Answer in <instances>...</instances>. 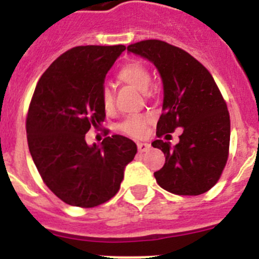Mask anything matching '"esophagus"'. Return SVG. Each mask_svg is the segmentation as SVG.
Listing matches in <instances>:
<instances>
[{
    "label": "esophagus",
    "mask_w": 259,
    "mask_h": 259,
    "mask_svg": "<svg viewBox=\"0 0 259 259\" xmlns=\"http://www.w3.org/2000/svg\"><path fill=\"white\" fill-rule=\"evenodd\" d=\"M137 149H139V152H140V153L148 152V150L150 149V144H148V143H139V144H137Z\"/></svg>",
    "instance_id": "obj_1"
}]
</instances>
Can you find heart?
<instances>
[{
    "label": "heart",
    "instance_id": "1",
    "mask_svg": "<svg viewBox=\"0 0 259 259\" xmlns=\"http://www.w3.org/2000/svg\"><path fill=\"white\" fill-rule=\"evenodd\" d=\"M118 77L120 81L132 85L140 92H146L150 84V74L141 63L132 62L128 63L124 67L120 68ZM101 101L105 110L110 111L114 107L113 92L109 87H105L101 92ZM152 120V116L148 114H137V115L128 116L120 124V130L127 135H131L134 137H143L148 131V123Z\"/></svg>",
    "mask_w": 259,
    "mask_h": 259
}]
</instances>
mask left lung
<instances>
[{
  "mask_svg": "<svg viewBox=\"0 0 259 259\" xmlns=\"http://www.w3.org/2000/svg\"><path fill=\"white\" fill-rule=\"evenodd\" d=\"M127 52L152 62L161 75L163 104L157 136L183 128L176 145L152 143L166 157L163 167L154 172L155 180L174 194L205 193L221 178L230 148V114L214 79L191 54L164 41H140Z\"/></svg>",
  "mask_w": 259,
  "mask_h": 259,
  "instance_id": "obj_1",
  "label": "left lung"
}]
</instances>
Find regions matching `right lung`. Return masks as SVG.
<instances>
[{
    "label": "right lung",
    "mask_w": 259,
    "mask_h": 259,
    "mask_svg": "<svg viewBox=\"0 0 259 259\" xmlns=\"http://www.w3.org/2000/svg\"><path fill=\"white\" fill-rule=\"evenodd\" d=\"M124 45L76 47L53 62L36 85L27 116L29 153L48 188L71 206L93 207L119 191L136 144L120 135L88 145L105 119V77Z\"/></svg>",
    "instance_id": "obj_1"
}]
</instances>
